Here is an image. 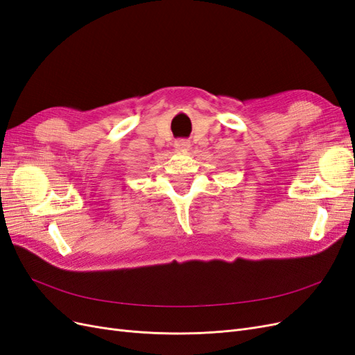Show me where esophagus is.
<instances>
[{"label":"esophagus","instance_id":"esophagus-1","mask_svg":"<svg viewBox=\"0 0 355 355\" xmlns=\"http://www.w3.org/2000/svg\"><path fill=\"white\" fill-rule=\"evenodd\" d=\"M189 146L191 145L187 139H179V141L175 142V149H178V151H188Z\"/></svg>","mask_w":355,"mask_h":355}]
</instances>
